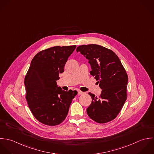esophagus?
<instances>
[{"instance_id": "34e87169", "label": "esophagus", "mask_w": 154, "mask_h": 154, "mask_svg": "<svg viewBox=\"0 0 154 154\" xmlns=\"http://www.w3.org/2000/svg\"><path fill=\"white\" fill-rule=\"evenodd\" d=\"M83 93H84V92H82L80 91H78V94H82Z\"/></svg>"}]
</instances>
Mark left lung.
<instances>
[{"instance_id": "8db88e82", "label": "left lung", "mask_w": 154, "mask_h": 154, "mask_svg": "<svg viewBox=\"0 0 154 154\" xmlns=\"http://www.w3.org/2000/svg\"><path fill=\"white\" fill-rule=\"evenodd\" d=\"M76 51L89 60L90 73L102 89L99 97L89 93L92 100L87 109L88 115L96 123L109 122L119 115L127 99L126 71L117 55L103 46L84 45Z\"/></svg>"}]
</instances>
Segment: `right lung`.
Segmentation results:
<instances>
[{
    "mask_svg": "<svg viewBox=\"0 0 154 154\" xmlns=\"http://www.w3.org/2000/svg\"><path fill=\"white\" fill-rule=\"evenodd\" d=\"M76 46H54L37 53L25 77L26 98L39 122L55 126L65 119L76 91H63L57 80Z\"/></svg>",
    "mask_w": 154,
    "mask_h": 154,
    "instance_id": "right-lung-1",
    "label": "right lung"
}]
</instances>
